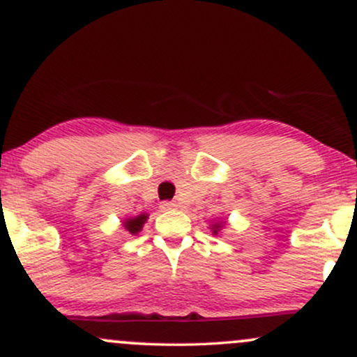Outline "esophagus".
<instances>
[{
    "label": "esophagus",
    "instance_id": "obj_1",
    "mask_svg": "<svg viewBox=\"0 0 357 357\" xmlns=\"http://www.w3.org/2000/svg\"><path fill=\"white\" fill-rule=\"evenodd\" d=\"M176 208H178V204H176L174 202H162L161 203V210H165V211L176 210Z\"/></svg>",
    "mask_w": 357,
    "mask_h": 357
}]
</instances>
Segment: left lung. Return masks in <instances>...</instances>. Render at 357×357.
Wrapping results in <instances>:
<instances>
[{
	"label": "left lung",
	"instance_id": "8db88e82",
	"mask_svg": "<svg viewBox=\"0 0 357 357\" xmlns=\"http://www.w3.org/2000/svg\"><path fill=\"white\" fill-rule=\"evenodd\" d=\"M221 227H223V223H215V225H211V231H213V235H218V231L221 230Z\"/></svg>",
	"mask_w": 357,
	"mask_h": 357
}]
</instances>
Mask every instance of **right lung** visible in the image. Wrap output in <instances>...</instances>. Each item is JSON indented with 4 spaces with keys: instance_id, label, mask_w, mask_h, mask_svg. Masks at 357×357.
<instances>
[{
    "instance_id": "1",
    "label": "right lung",
    "mask_w": 357,
    "mask_h": 357,
    "mask_svg": "<svg viewBox=\"0 0 357 357\" xmlns=\"http://www.w3.org/2000/svg\"><path fill=\"white\" fill-rule=\"evenodd\" d=\"M146 220H147L146 213H142V215L139 216H132V218H127L124 220V228L129 233H132V235H136V233L142 230V225L146 223Z\"/></svg>"
}]
</instances>
